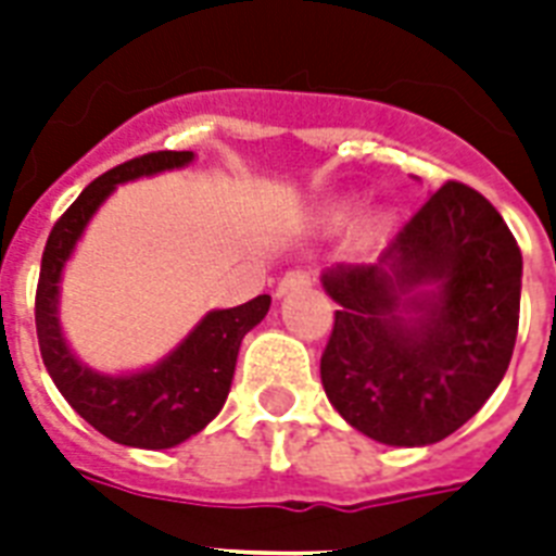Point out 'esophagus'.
Here are the masks:
<instances>
[{"mask_svg": "<svg viewBox=\"0 0 556 556\" xmlns=\"http://www.w3.org/2000/svg\"><path fill=\"white\" fill-rule=\"evenodd\" d=\"M314 282V277L308 274V270H288L286 277L279 279L277 286V296H286L291 294V291H300V288H308Z\"/></svg>", "mask_w": 556, "mask_h": 556, "instance_id": "obj_1", "label": "esophagus"}]
</instances>
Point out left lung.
Wrapping results in <instances>:
<instances>
[{
	"mask_svg": "<svg viewBox=\"0 0 556 556\" xmlns=\"http://www.w3.org/2000/svg\"><path fill=\"white\" fill-rule=\"evenodd\" d=\"M338 303L323 389L355 430L424 447L470 421L508 371L522 253L491 201L447 181L375 265L323 274Z\"/></svg>",
	"mask_w": 556,
	"mask_h": 556,
	"instance_id": "1",
	"label": "left lung"
}]
</instances>
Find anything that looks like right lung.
Instances as JSON below:
<instances>
[{"mask_svg": "<svg viewBox=\"0 0 556 556\" xmlns=\"http://www.w3.org/2000/svg\"><path fill=\"white\" fill-rule=\"evenodd\" d=\"M192 159V152H150L103 173L56 218L42 251L34 312L42 364L74 413L126 447L167 450L204 430L225 406L242 338L270 308V296L260 294L236 308L207 312L164 361L129 375H100L65 343L56 317L60 277L91 216L117 185L187 167Z\"/></svg>", "mask_w": 556, "mask_h": 556, "instance_id": "right-lung-1", "label": "right lung"}]
</instances>
